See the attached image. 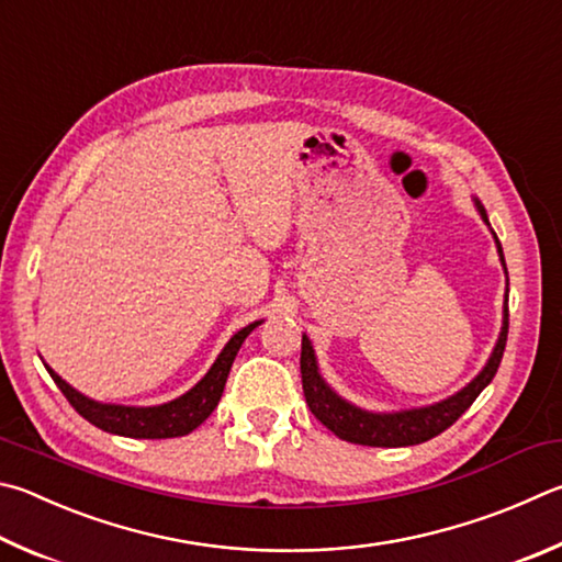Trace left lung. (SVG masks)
Wrapping results in <instances>:
<instances>
[{"mask_svg": "<svg viewBox=\"0 0 562 562\" xmlns=\"http://www.w3.org/2000/svg\"><path fill=\"white\" fill-rule=\"evenodd\" d=\"M474 206L479 211V216L488 226L486 211L482 206V201L474 199ZM492 231V226H488ZM494 243H496V252L498 260H502V268L506 274V294H504V314H502V331H498V339L494 344L492 353L484 363V369L479 371L472 381H469L464 387L445 401H437L430 405H420V407H405V411H366V407L353 405L351 401H346L344 395H339L334 387L324 381V375L319 371V361H316L314 346L310 341L307 334H302V359H300V369H302V387H304V397H307L310 411L314 413L316 420L322 425L329 427V430L341 437L346 442L353 445H369V447H411V445H420L432 440L440 432H445L447 427L459 420L469 405L476 401V395L484 391V387L492 383L496 375L498 363H502V356L506 349V334H508V272H506V260H504V250L502 243H498L496 233L492 231Z\"/></svg>", "mask_w": 562, "mask_h": 562, "instance_id": "8db88e82", "label": "left lung"}]
</instances>
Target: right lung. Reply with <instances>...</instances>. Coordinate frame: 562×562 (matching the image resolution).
I'll list each match as a JSON object with an SVG mask.
<instances>
[{
    "mask_svg": "<svg viewBox=\"0 0 562 562\" xmlns=\"http://www.w3.org/2000/svg\"><path fill=\"white\" fill-rule=\"evenodd\" d=\"M258 324H262V319L243 326L240 331L233 334L228 344L223 346V351L218 353V359L213 361V366L206 371V375H203L196 385L189 387L183 395L161 405H120L93 401V397L83 395L76 391L74 385L60 379L48 363L44 366L50 373V379L60 387V393H64L68 397V403L76 407L78 415H83L88 423H93L100 430L122 437H135V440H167V437H181L196 430V427L216 411L223 387H226L228 381L231 366L236 361L243 341L248 339V334Z\"/></svg>",
    "mask_w": 562,
    "mask_h": 562,
    "instance_id": "add662e5",
    "label": "right lung"
}]
</instances>
